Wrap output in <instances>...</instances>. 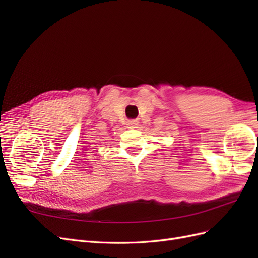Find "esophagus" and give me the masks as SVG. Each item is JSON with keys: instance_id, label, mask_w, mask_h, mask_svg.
<instances>
[{"instance_id": "34e87169", "label": "esophagus", "mask_w": 258, "mask_h": 258, "mask_svg": "<svg viewBox=\"0 0 258 258\" xmlns=\"http://www.w3.org/2000/svg\"><path fill=\"white\" fill-rule=\"evenodd\" d=\"M138 124H139L138 120H135V119H131V120H128V121H127V126H128L129 129H135V128H137Z\"/></svg>"}]
</instances>
